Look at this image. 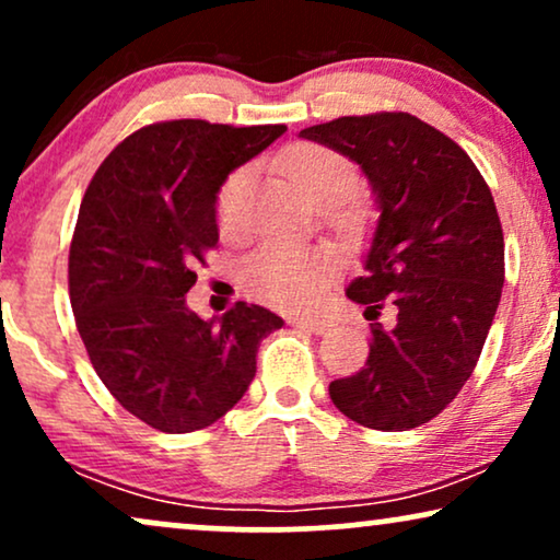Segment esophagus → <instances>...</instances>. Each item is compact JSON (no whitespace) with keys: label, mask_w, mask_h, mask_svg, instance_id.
Instances as JSON below:
<instances>
[{"label":"esophagus","mask_w":560,"mask_h":560,"mask_svg":"<svg viewBox=\"0 0 560 560\" xmlns=\"http://www.w3.org/2000/svg\"><path fill=\"white\" fill-rule=\"evenodd\" d=\"M292 325L307 332H315V336H323L325 330H330V320H325V317H296Z\"/></svg>","instance_id":"obj_1"}]
</instances>
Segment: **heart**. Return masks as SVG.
Returning a JSON list of instances; mask_svg holds the SVG:
<instances>
[{
    "label": "heart",
    "mask_w": 560,
    "mask_h": 560,
    "mask_svg": "<svg viewBox=\"0 0 560 560\" xmlns=\"http://www.w3.org/2000/svg\"><path fill=\"white\" fill-rule=\"evenodd\" d=\"M281 173L302 190L310 201L320 203L332 219H346L338 201L357 188L359 173L343 154L328 147L304 141L281 154ZM245 190V173L230 175L219 194V214L222 222H235ZM332 273V258L320 247H300L271 243L260 247L245 268L247 287L279 307H302L323 292Z\"/></svg>",
    "instance_id": "b5f03b06"
}]
</instances>
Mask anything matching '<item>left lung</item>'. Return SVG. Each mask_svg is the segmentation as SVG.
<instances>
[{
	"label": "left lung",
	"instance_id": "8db88e82",
	"mask_svg": "<svg viewBox=\"0 0 560 560\" xmlns=\"http://www.w3.org/2000/svg\"><path fill=\"white\" fill-rule=\"evenodd\" d=\"M300 137L362 167L377 224L346 296L372 323L362 372L332 380V406L366 429L408 431L442 413L476 370L501 287L504 232L465 150L410 113L343 116Z\"/></svg>",
	"mask_w": 560,
	"mask_h": 560
}]
</instances>
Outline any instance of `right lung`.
Returning a JSON list of instances; mask_svg holds the SVG:
<instances>
[{
    "instance_id": "obj_1",
    "label": "right lung",
    "mask_w": 560,
    "mask_h": 560,
    "mask_svg": "<svg viewBox=\"0 0 560 560\" xmlns=\"http://www.w3.org/2000/svg\"><path fill=\"white\" fill-rule=\"evenodd\" d=\"M287 131L198 118L133 131L84 190L69 247V296L84 349L113 398L152 429L188 434L222 419L256 377V353L284 320L237 302L188 310L194 266L219 243L217 194Z\"/></svg>"
}]
</instances>
